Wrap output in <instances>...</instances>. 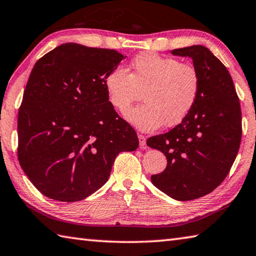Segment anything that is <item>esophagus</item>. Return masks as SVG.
Masks as SVG:
<instances>
[{
  "label": "esophagus",
  "mask_w": 256,
  "mask_h": 256,
  "mask_svg": "<svg viewBox=\"0 0 256 256\" xmlns=\"http://www.w3.org/2000/svg\"><path fill=\"white\" fill-rule=\"evenodd\" d=\"M138 141H140V148H144L146 146V136H142V134H138Z\"/></svg>",
  "instance_id": "34e87169"
}]
</instances>
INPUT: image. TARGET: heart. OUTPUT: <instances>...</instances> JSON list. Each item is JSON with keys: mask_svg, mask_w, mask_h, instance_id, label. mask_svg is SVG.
<instances>
[{"mask_svg": "<svg viewBox=\"0 0 256 256\" xmlns=\"http://www.w3.org/2000/svg\"><path fill=\"white\" fill-rule=\"evenodd\" d=\"M132 72L116 67L105 78L108 100L120 113L143 98L146 103L125 114L130 123L144 132L161 125L182 123L197 103L200 77L197 69L178 59L144 52L131 62Z\"/></svg>", "mask_w": 256, "mask_h": 256, "instance_id": "b5f03b06", "label": "heart"}]
</instances>
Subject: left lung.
I'll return each mask as SVG.
<instances>
[{
	"label": "left lung",
	"mask_w": 256,
	"mask_h": 256,
	"mask_svg": "<svg viewBox=\"0 0 256 256\" xmlns=\"http://www.w3.org/2000/svg\"><path fill=\"white\" fill-rule=\"evenodd\" d=\"M192 59L200 77L197 103L182 123L146 144L166 158L164 172L152 184L176 200L200 198L220 186L233 166L242 138V113L227 68L204 46L174 49Z\"/></svg>",
	"instance_id": "8db88e82"
}]
</instances>
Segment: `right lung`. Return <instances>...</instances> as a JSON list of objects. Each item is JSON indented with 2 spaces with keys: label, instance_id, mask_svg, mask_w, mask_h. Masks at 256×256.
<instances>
[{
  "label": "right lung",
  "instance_id": "1",
  "mask_svg": "<svg viewBox=\"0 0 256 256\" xmlns=\"http://www.w3.org/2000/svg\"><path fill=\"white\" fill-rule=\"evenodd\" d=\"M125 57L64 44L36 62L18 116V159L39 192L80 202L106 184L116 156L134 151V128L110 105L105 78Z\"/></svg>",
  "mask_w": 256,
  "mask_h": 256
}]
</instances>
